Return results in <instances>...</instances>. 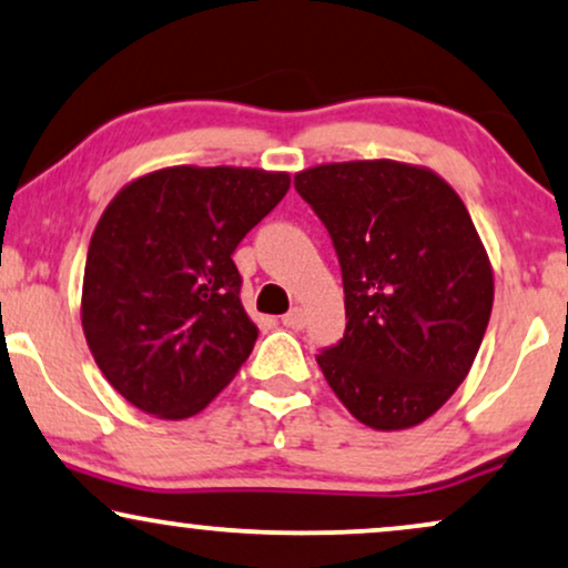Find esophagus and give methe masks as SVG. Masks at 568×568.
Returning <instances> with one entry per match:
<instances>
[{"label":"esophagus","instance_id":"obj_1","mask_svg":"<svg viewBox=\"0 0 568 568\" xmlns=\"http://www.w3.org/2000/svg\"><path fill=\"white\" fill-rule=\"evenodd\" d=\"M283 325L291 327V329H301V327H304V325H306L304 308H298V306L291 308V312L283 317Z\"/></svg>","mask_w":568,"mask_h":568}]
</instances>
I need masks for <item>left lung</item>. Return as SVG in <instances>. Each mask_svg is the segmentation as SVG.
Returning a JSON list of instances; mask_svg holds the SVG:
<instances>
[{"label": "left lung", "instance_id": "obj_1", "mask_svg": "<svg viewBox=\"0 0 568 568\" xmlns=\"http://www.w3.org/2000/svg\"><path fill=\"white\" fill-rule=\"evenodd\" d=\"M333 239L346 333L317 364L375 429L433 416L469 375L493 312V270L464 201L433 170L335 162L293 178Z\"/></svg>", "mask_w": 568, "mask_h": 568}]
</instances>
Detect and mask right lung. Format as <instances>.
Returning <instances> with one entry per match:
<instances>
[{"label": "right lung", "mask_w": 568, "mask_h": 568, "mask_svg": "<svg viewBox=\"0 0 568 568\" xmlns=\"http://www.w3.org/2000/svg\"><path fill=\"white\" fill-rule=\"evenodd\" d=\"M291 189L285 172L168 168L125 185L91 235L83 333L102 375L162 419L199 414L256 329L233 251Z\"/></svg>", "instance_id": "add662e5"}]
</instances>
